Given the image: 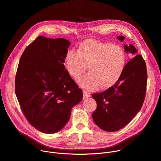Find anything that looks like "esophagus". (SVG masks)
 I'll return each instance as SVG.
<instances>
[{"label":"esophagus","mask_w":161,"mask_h":161,"mask_svg":"<svg viewBox=\"0 0 161 161\" xmlns=\"http://www.w3.org/2000/svg\"><path fill=\"white\" fill-rule=\"evenodd\" d=\"M91 96V94L86 90H83V98H87Z\"/></svg>","instance_id":"obj_1"}]
</instances>
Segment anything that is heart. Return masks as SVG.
I'll list each match as a JSON object with an SVG mask.
<instances>
[{"mask_svg":"<svg viewBox=\"0 0 161 161\" xmlns=\"http://www.w3.org/2000/svg\"><path fill=\"white\" fill-rule=\"evenodd\" d=\"M126 63V54L120 46L96 40H86L77 52L69 51L65 66L69 75L77 80L86 69L90 71L78 82L82 88L93 90L98 86L108 88L122 77Z\"/></svg>","mask_w":161,"mask_h":161,"instance_id":"1","label":"heart"}]
</instances>
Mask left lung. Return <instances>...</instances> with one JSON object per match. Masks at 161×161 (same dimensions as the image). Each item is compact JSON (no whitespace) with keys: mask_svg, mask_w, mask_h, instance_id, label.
I'll return each mask as SVG.
<instances>
[{"mask_svg":"<svg viewBox=\"0 0 161 161\" xmlns=\"http://www.w3.org/2000/svg\"><path fill=\"white\" fill-rule=\"evenodd\" d=\"M117 39L123 41L125 36ZM125 52L132 55L137 49L125 45ZM147 70L143 57L138 54L126 64L119 80L104 92L92 94L97 109L92 114L96 125L106 131H116L126 125L141 110L146 95Z\"/></svg>","mask_w":161,"mask_h":161,"instance_id":"left-lung-1","label":"left lung"}]
</instances>
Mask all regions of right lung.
<instances>
[{
	"mask_svg": "<svg viewBox=\"0 0 161 161\" xmlns=\"http://www.w3.org/2000/svg\"><path fill=\"white\" fill-rule=\"evenodd\" d=\"M70 42L63 38L36 37L24 51L15 90L28 121L44 133H55L68 122L72 108L82 99L64 63Z\"/></svg>",
	"mask_w": 161,
	"mask_h": 161,
	"instance_id": "obj_1",
	"label": "right lung"
}]
</instances>
